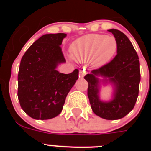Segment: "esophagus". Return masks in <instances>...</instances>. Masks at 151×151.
I'll return each instance as SVG.
<instances>
[{
  "instance_id": "obj_1",
  "label": "esophagus",
  "mask_w": 151,
  "mask_h": 151,
  "mask_svg": "<svg viewBox=\"0 0 151 151\" xmlns=\"http://www.w3.org/2000/svg\"><path fill=\"white\" fill-rule=\"evenodd\" d=\"M85 74H86V72L85 71V70H80L79 71V78H84V76H85Z\"/></svg>"
}]
</instances>
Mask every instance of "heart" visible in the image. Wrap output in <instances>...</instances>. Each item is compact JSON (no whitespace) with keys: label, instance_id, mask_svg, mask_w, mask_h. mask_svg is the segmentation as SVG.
Listing matches in <instances>:
<instances>
[{"label":"heart","instance_id":"heart-1","mask_svg":"<svg viewBox=\"0 0 151 151\" xmlns=\"http://www.w3.org/2000/svg\"><path fill=\"white\" fill-rule=\"evenodd\" d=\"M117 47V41L113 36L91 34L76 40L71 50L73 58L78 62H87L91 59L92 66L100 67L113 58Z\"/></svg>","mask_w":151,"mask_h":151}]
</instances>
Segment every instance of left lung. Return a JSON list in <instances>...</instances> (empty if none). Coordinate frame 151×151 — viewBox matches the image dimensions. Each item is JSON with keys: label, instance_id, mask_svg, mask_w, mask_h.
<instances>
[{"label": "left lung", "instance_id": "1", "mask_svg": "<svg viewBox=\"0 0 151 151\" xmlns=\"http://www.w3.org/2000/svg\"><path fill=\"white\" fill-rule=\"evenodd\" d=\"M108 32L117 41L116 56L109 63L92 70L85 79L88 83V97L93 112L103 119L115 120L123 118L134 108L139 92L141 73L138 56L127 36L117 29ZM101 83L113 86L110 101L100 99Z\"/></svg>", "mask_w": 151, "mask_h": 151}]
</instances>
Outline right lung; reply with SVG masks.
<instances>
[{"label": "right lung", "instance_id": "add662e5", "mask_svg": "<svg viewBox=\"0 0 151 151\" xmlns=\"http://www.w3.org/2000/svg\"><path fill=\"white\" fill-rule=\"evenodd\" d=\"M65 33L46 34L36 40L21 60L18 73V99L23 111L35 119H50L61 113L78 70L69 74L57 70L66 63L60 45Z\"/></svg>", "mask_w": 151, "mask_h": 151}]
</instances>
